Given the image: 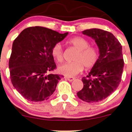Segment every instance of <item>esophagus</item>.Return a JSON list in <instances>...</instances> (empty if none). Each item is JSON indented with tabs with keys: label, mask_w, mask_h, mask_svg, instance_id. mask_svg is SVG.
Instances as JSON below:
<instances>
[{
	"label": "esophagus",
	"mask_w": 132,
	"mask_h": 132,
	"mask_svg": "<svg viewBox=\"0 0 132 132\" xmlns=\"http://www.w3.org/2000/svg\"><path fill=\"white\" fill-rule=\"evenodd\" d=\"M66 78L68 80L70 81V82H71V81H73L75 79V78L71 77H66Z\"/></svg>",
	"instance_id": "obj_1"
}]
</instances>
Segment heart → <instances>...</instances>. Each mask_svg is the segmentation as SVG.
I'll return each instance as SVG.
<instances>
[{"label": "heart", "mask_w": 132, "mask_h": 132, "mask_svg": "<svg viewBox=\"0 0 132 132\" xmlns=\"http://www.w3.org/2000/svg\"><path fill=\"white\" fill-rule=\"evenodd\" d=\"M66 45L75 48L77 52L75 54L74 61L64 64L59 67V71L68 77L77 75L86 70L93 68L99 59V52L95 46H89L90 43L87 39L80 36H76L68 39ZM51 54L53 57L59 63L64 60L63 49L61 43H57L52 48Z\"/></svg>", "instance_id": "heart-1"}]
</instances>
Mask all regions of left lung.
Here are the masks:
<instances>
[{"label": "left lung", "mask_w": 132, "mask_h": 132, "mask_svg": "<svg viewBox=\"0 0 132 132\" xmlns=\"http://www.w3.org/2000/svg\"><path fill=\"white\" fill-rule=\"evenodd\" d=\"M82 32L94 39L100 56L88 75L82 78L84 87L77 96L87 103L98 102L110 96L120 84L124 67L122 46L110 32L91 29Z\"/></svg>", "instance_id": "1"}]
</instances>
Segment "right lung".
Returning a JSON list of instances; mask_svg holds the SVG:
<instances>
[{"instance_id": "add662e5", "label": "right lung", "mask_w": 132, "mask_h": 132, "mask_svg": "<svg viewBox=\"0 0 132 132\" xmlns=\"http://www.w3.org/2000/svg\"><path fill=\"white\" fill-rule=\"evenodd\" d=\"M68 34L43 27H30L13 41L9 60L11 81L25 99L42 102L54 93L63 76L48 74L56 69L51 50Z\"/></svg>"}]
</instances>
